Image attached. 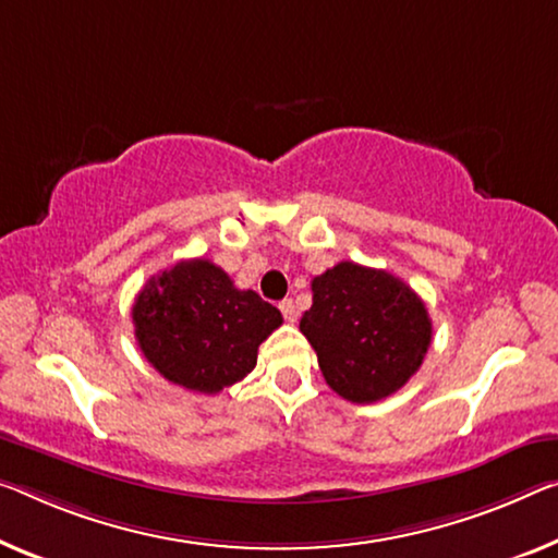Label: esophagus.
<instances>
[{"mask_svg": "<svg viewBox=\"0 0 558 558\" xmlns=\"http://www.w3.org/2000/svg\"><path fill=\"white\" fill-rule=\"evenodd\" d=\"M279 308H281V314H284V319H287L289 324H294V322H296L299 312H296V304L291 302V299H284V302L279 304Z\"/></svg>", "mask_w": 558, "mask_h": 558, "instance_id": "34e87169", "label": "esophagus"}]
</instances>
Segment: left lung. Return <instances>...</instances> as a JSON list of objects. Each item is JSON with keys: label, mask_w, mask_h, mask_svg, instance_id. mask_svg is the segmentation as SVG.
<instances>
[{"label": "left lung", "mask_w": 558, "mask_h": 558, "mask_svg": "<svg viewBox=\"0 0 558 558\" xmlns=\"http://www.w3.org/2000/svg\"><path fill=\"white\" fill-rule=\"evenodd\" d=\"M312 294L299 329L341 399L374 404L418 372L432 344V319L399 277L339 262L314 277Z\"/></svg>", "instance_id": "left-lung-1"}]
</instances>
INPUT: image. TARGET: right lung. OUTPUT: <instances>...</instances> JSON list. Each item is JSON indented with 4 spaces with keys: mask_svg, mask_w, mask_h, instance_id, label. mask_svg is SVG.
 <instances>
[{
    "mask_svg": "<svg viewBox=\"0 0 558 558\" xmlns=\"http://www.w3.org/2000/svg\"><path fill=\"white\" fill-rule=\"evenodd\" d=\"M134 337L157 372L179 387L219 393L256 366V351L281 312L236 289L209 259H184L151 277L132 306Z\"/></svg>",
    "mask_w": 558,
    "mask_h": 558,
    "instance_id": "add662e5",
    "label": "right lung"
}]
</instances>
